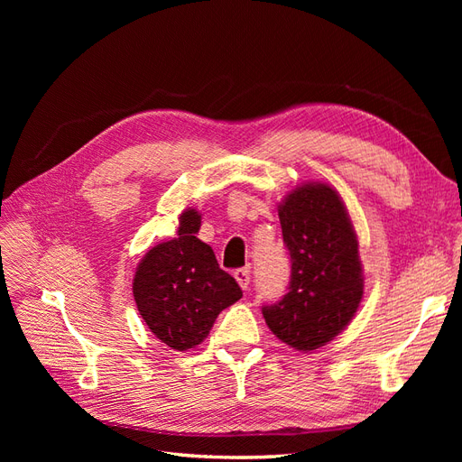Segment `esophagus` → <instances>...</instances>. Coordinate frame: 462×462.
<instances>
[{
  "label": "esophagus",
  "mask_w": 462,
  "mask_h": 462,
  "mask_svg": "<svg viewBox=\"0 0 462 462\" xmlns=\"http://www.w3.org/2000/svg\"><path fill=\"white\" fill-rule=\"evenodd\" d=\"M235 279H236V283H239V285L246 291L248 285H250V270H248V268L236 270V272H235Z\"/></svg>",
  "instance_id": "obj_1"
}]
</instances>
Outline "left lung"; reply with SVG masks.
Listing matches in <instances>:
<instances>
[{"mask_svg":"<svg viewBox=\"0 0 462 462\" xmlns=\"http://www.w3.org/2000/svg\"><path fill=\"white\" fill-rule=\"evenodd\" d=\"M277 214L291 282L282 299L262 306V314L277 339L309 353L339 335L362 300L356 233L337 190L324 183L291 190Z\"/></svg>","mask_w":462,"mask_h":462,"instance_id":"obj_1","label":"left lung"}]
</instances>
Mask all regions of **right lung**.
Segmentation results:
<instances>
[{
    "label": "right lung",
    "instance_id": "obj_1",
    "mask_svg": "<svg viewBox=\"0 0 462 462\" xmlns=\"http://www.w3.org/2000/svg\"><path fill=\"white\" fill-rule=\"evenodd\" d=\"M199 229L200 214L185 209L177 239L148 250L133 282L148 329L175 351L200 345L219 312L243 297L239 283L219 268L212 246L197 236Z\"/></svg>",
    "mask_w": 462,
    "mask_h": 462
}]
</instances>
